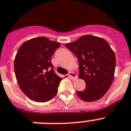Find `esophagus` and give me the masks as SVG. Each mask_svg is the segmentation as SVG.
<instances>
[{
  "mask_svg": "<svg viewBox=\"0 0 131 131\" xmlns=\"http://www.w3.org/2000/svg\"><path fill=\"white\" fill-rule=\"evenodd\" d=\"M68 76L70 79H77V75H75V73L72 72V71H70L69 73H68Z\"/></svg>",
  "mask_w": 131,
  "mask_h": 131,
  "instance_id": "obj_1",
  "label": "esophagus"
}]
</instances>
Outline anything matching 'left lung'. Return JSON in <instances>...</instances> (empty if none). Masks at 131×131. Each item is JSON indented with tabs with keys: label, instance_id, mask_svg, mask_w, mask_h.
Segmentation results:
<instances>
[{
	"label": "left lung",
	"instance_id": "8db88e82",
	"mask_svg": "<svg viewBox=\"0 0 131 131\" xmlns=\"http://www.w3.org/2000/svg\"><path fill=\"white\" fill-rule=\"evenodd\" d=\"M66 47L78 58L79 78L85 81V89L76 91L78 97L86 102L100 99L112 84L115 70V55L109 43L100 37L85 35Z\"/></svg>",
	"mask_w": 131,
	"mask_h": 131
}]
</instances>
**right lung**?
I'll use <instances>...</instances> for the list:
<instances>
[{
    "label": "right lung",
    "instance_id": "obj_1",
    "mask_svg": "<svg viewBox=\"0 0 131 131\" xmlns=\"http://www.w3.org/2000/svg\"><path fill=\"white\" fill-rule=\"evenodd\" d=\"M60 46V42L38 37L22 43L16 53L14 66L17 82L34 101L46 102L58 93L62 78L55 73L51 58Z\"/></svg>",
    "mask_w": 131,
    "mask_h": 131
}]
</instances>
